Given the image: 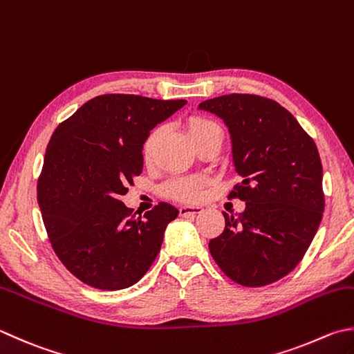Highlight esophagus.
Listing matches in <instances>:
<instances>
[{
  "label": "esophagus",
  "mask_w": 354,
  "mask_h": 354,
  "mask_svg": "<svg viewBox=\"0 0 354 354\" xmlns=\"http://www.w3.org/2000/svg\"><path fill=\"white\" fill-rule=\"evenodd\" d=\"M203 209L200 208V206H182V208H178V214L180 216H196L200 214Z\"/></svg>",
  "instance_id": "1"
}]
</instances>
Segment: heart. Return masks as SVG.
<instances>
[{
  "mask_svg": "<svg viewBox=\"0 0 354 354\" xmlns=\"http://www.w3.org/2000/svg\"><path fill=\"white\" fill-rule=\"evenodd\" d=\"M186 129H188V134L192 142H194V145H198L206 137L220 132L218 126L214 122L198 115L189 117L186 120ZM160 134H162V129L154 128L148 136H146L142 148L145 162H151L152 157H154ZM205 183L206 178L200 176L174 178L163 186V194L169 198L180 200V202H194V200H197L200 194H202V188Z\"/></svg>",
  "mask_w": 354,
  "mask_h": 354,
  "instance_id": "heart-1",
  "label": "heart"
}]
</instances>
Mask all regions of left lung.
Here are the masks:
<instances>
[{
	"instance_id": "obj_1",
	"label": "left lung",
	"mask_w": 354,
	"mask_h": 354,
	"mask_svg": "<svg viewBox=\"0 0 354 354\" xmlns=\"http://www.w3.org/2000/svg\"><path fill=\"white\" fill-rule=\"evenodd\" d=\"M198 109L223 120L232 162L242 182L228 198L245 202L225 216V230L209 252L226 276L243 286H263L296 268L322 220V163L313 138L274 100L230 94Z\"/></svg>"
}]
</instances>
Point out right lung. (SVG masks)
Segmentation results:
<instances>
[{
  "instance_id": "add662e5",
  "label": "right lung",
  "mask_w": 354,
  "mask_h": 354,
  "mask_svg": "<svg viewBox=\"0 0 354 354\" xmlns=\"http://www.w3.org/2000/svg\"><path fill=\"white\" fill-rule=\"evenodd\" d=\"M185 100L106 94L58 124L38 178V205L52 248L83 283L123 290L154 262L165 230L178 216L158 203L143 218L122 202L143 171V142Z\"/></svg>"
}]
</instances>
